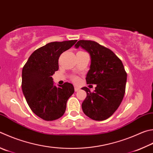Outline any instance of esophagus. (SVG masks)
Here are the masks:
<instances>
[{
    "label": "esophagus",
    "mask_w": 153,
    "mask_h": 153,
    "mask_svg": "<svg viewBox=\"0 0 153 153\" xmlns=\"http://www.w3.org/2000/svg\"><path fill=\"white\" fill-rule=\"evenodd\" d=\"M79 90H80V88H77V87H75V91H79Z\"/></svg>",
    "instance_id": "obj_1"
}]
</instances>
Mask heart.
<instances>
[{
    "mask_svg": "<svg viewBox=\"0 0 153 153\" xmlns=\"http://www.w3.org/2000/svg\"><path fill=\"white\" fill-rule=\"evenodd\" d=\"M73 80H74V82H78V78H77V77H74V78H73Z\"/></svg>",
    "mask_w": 153,
    "mask_h": 153,
    "instance_id": "heart-1",
    "label": "heart"
}]
</instances>
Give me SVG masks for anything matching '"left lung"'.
<instances>
[{"label":"left lung","instance_id":"1","mask_svg":"<svg viewBox=\"0 0 153 153\" xmlns=\"http://www.w3.org/2000/svg\"><path fill=\"white\" fill-rule=\"evenodd\" d=\"M89 53L91 58L90 70L86 76L88 84H96L87 94L82 104L83 112L94 120L102 121L110 117L123 101L126 88L127 74L122 61L110 49L93 41L79 40L75 45Z\"/></svg>","mask_w":153,"mask_h":153}]
</instances>
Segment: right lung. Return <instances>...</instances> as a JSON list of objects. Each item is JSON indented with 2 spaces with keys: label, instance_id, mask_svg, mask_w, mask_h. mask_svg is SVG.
Here are the masks:
<instances>
[{
  "label": "right lung",
  "instance_id": "add662e5",
  "mask_svg": "<svg viewBox=\"0 0 153 153\" xmlns=\"http://www.w3.org/2000/svg\"><path fill=\"white\" fill-rule=\"evenodd\" d=\"M77 40L51 42L30 55L22 71V90L33 113L44 120H57L64 114L68 100L74 92V85L65 82L54 85L51 76L59 69L60 55Z\"/></svg>",
  "mask_w": 153,
  "mask_h": 153
}]
</instances>
